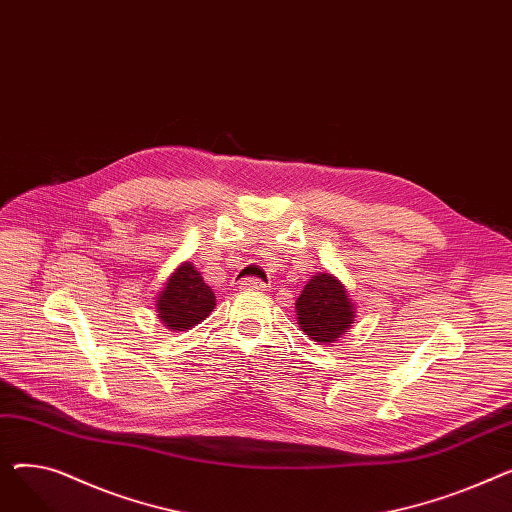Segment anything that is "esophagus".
<instances>
[{"mask_svg":"<svg viewBox=\"0 0 512 512\" xmlns=\"http://www.w3.org/2000/svg\"><path fill=\"white\" fill-rule=\"evenodd\" d=\"M240 286L245 290H263L267 284L261 278H245L240 282Z\"/></svg>","mask_w":512,"mask_h":512,"instance_id":"1","label":"esophagus"}]
</instances>
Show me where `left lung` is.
<instances>
[{
	"label": "left lung",
	"mask_w": 512,
	"mask_h": 512,
	"mask_svg": "<svg viewBox=\"0 0 512 512\" xmlns=\"http://www.w3.org/2000/svg\"><path fill=\"white\" fill-rule=\"evenodd\" d=\"M301 330L315 342H334L351 330L355 321L353 303L344 286L330 274L313 276L297 299Z\"/></svg>",
	"instance_id": "obj_1"
}]
</instances>
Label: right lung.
Here are the masks:
<instances>
[{
    "label": "right lung",
    "instance_id": "1",
    "mask_svg": "<svg viewBox=\"0 0 512 512\" xmlns=\"http://www.w3.org/2000/svg\"><path fill=\"white\" fill-rule=\"evenodd\" d=\"M215 307V294L193 263H182L157 297V315L170 330H188Z\"/></svg>",
    "mask_w": 512,
    "mask_h": 512
}]
</instances>
